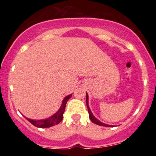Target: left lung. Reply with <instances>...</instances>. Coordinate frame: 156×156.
Wrapping results in <instances>:
<instances>
[{
  "label": "left lung",
  "mask_w": 156,
  "mask_h": 156,
  "mask_svg": "<svg viewBox=\"0 0 156 156\" xmlns=\"http://www.w3.org/2000/svg\"><path fill=\"white\" fill-rule=\"evenodd\" d=\"M88 98H88V94H87V100H86V101H87V108H88V112H89V118H90L91 121H92L93 123H94V124H97V125H101V126H105V127H112V125H106V124H104V123L101 122H100L99 120H98V119H96V118L94 117V116H93L92 113V112H91L90 108H89V105H88Z\"/></svg>",
  "instance_id": "left-lung-1"
}]
</instances>
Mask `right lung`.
Returning a JSON list of instances; mask_svg holds the SVG:
<instances>
[{
    "instance_id": "add662e5",
    "label": "right lung",
    "mask_w": 156,
    "mask_h": 156,
    "mask_svg": "<svg viewBox=\"0 0 156 156\" xmlns=\"http://www.w3.org/2000/svg\"><path fill=\"white\" fill-rule=\"evenodd\" d=\"M72 97V94H69L63 100L62 102V104L59 110L55 114H53V116L51 117L45 119H42V120H33V119H30L26 118L27 120H28L32 125H34V126L37 127V128H50V127L53 126V125L58 124L63 119V114L65 110L66 104H67V102L70 99V98Z\"/></svg>"
}]
</instances>
